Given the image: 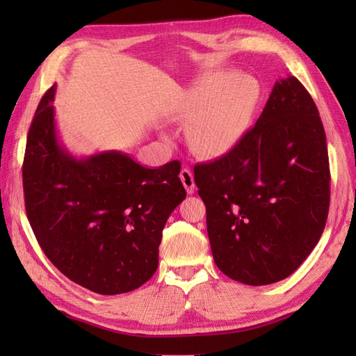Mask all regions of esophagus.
<instances>
[{"label": "esophagus", "instance_id": "34e87169", "mask_svg": "<svg viewBox=\"0 0 356 356\" xmlns=\"http://www.w3.org/2000/svg\"><path fill=\"white\" fill-rule=\"evenodd\" d=\"M179 178L182 181V184H184L188 195H193V193H195V190H196L195 177H193V172L188 168H182L181 169V174H179Z\"/></svg>", "mask_w": 356, "mask_h": 356}]
</instances>
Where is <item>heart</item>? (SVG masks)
Listing matches in <instances>:
<instances>
[{
  "label": "heart",
  "mask_w": 356,
  "mask_h": 356,
  "mask_svg": "<svg viewBox=\"0 0 356 356\" xmlns=\"http://www.w3.org/2000/svg\"><path fill=\"white\" fill-rule=\"evenodd\" d=\"M260 88L236 71L202 77L179 98L174 115L191 120L190 143L202 156H221L238 144L252 120Z\"/></svg>",
  "instance_id": "1"
}]
</instances>
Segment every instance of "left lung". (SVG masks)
<instances>
[{"mask_svg":"<svg viewBox=\"0 0 356 356\" xmlns=\"http://www.w3.org/2000/svg\"><path fill=\"white\" fill-rule=\"evenodd\" d=\"M213 261L233 281L294 273L324 232L330 163L319 111L296 77L275 83L255 126L227 154L195 166Z\"/></svg>","mask_w":356,"mask_h":356,"instance_id":"left-lung-1","label":"left lung"}]
</instances>
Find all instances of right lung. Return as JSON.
Instances as JSON below:
<instances>
[{
    "label": "right lung",
    "mask_w": 356,
    "mask_h": 356,
    "mask_svg": "<svg viewBox=\"0 0 356 356\" xmlns=\"http://www.w3.org/2000/svg\"><path fill=\"white\" fill-rule=\"evenodd\" d=\"M56 86L42 96L22 168L29 224L46 257L72 282L102 296L144 285L159 266L165 224L186 199L178 160L157 169L126 153L84 159L56 134Z\"/></svg>",
    "instance_id": "add662e5"
}]
</instances>
